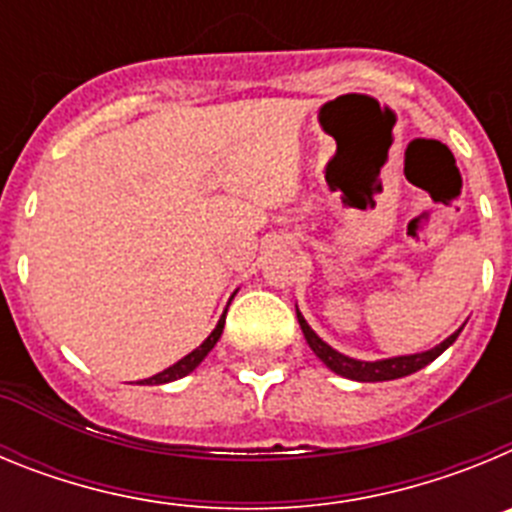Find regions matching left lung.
Returning a JSON list of instances; mask_svg holds the SVG:
<instances>
[{
    "instance_id": "left-lung-1",
    "label": "left lung",
    "mask_w": 512,
    "mask_h": 512,
    "mask_svg": "<svg viewBox=\"0 0 512 512\" xmlns=\"http://www.w3.org/2000/svg\"><path fill=\"white\" fill-rule=\"evenodd\" d=\"M297 320H300V328L305 333V341L307 346L312 348V354L318 356L325 366H328L330 372L341 374L346 379H356V382H390V379H400V377H408V374H415L418 369L431 364L433 359L446 351L451 343L459 338L461 328L456 333H451L446 341H441L438 346L428 348V351H420V354H408V356H392V359H379V361H359V359H351V356L341 354L336 351L333 346L323 341V338L315 333V330L307 325V320L302 318V312L297 310Z\"/></svg>"
}]
</instances>
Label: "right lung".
Segmentation results:
<instances>
[{
    "instance_id": "right-lung-1",
    "label": "right lung",
    "mask_w": 512,
    "mask_h": 512,
    "mask_svg": "<svg viewBox=\"0 0 512 512\" xmlns=\"http://www.w3.org/2000/svg\"><path fill=\"white\" fill-rule=\"evenodd\" d=\"M225 312H228V310H225ZM225 312H223V315H220V320H217L215 330H212L210 336H207L205 341L200 343V346L194 348L192 354H187V356H184V359H179L174 366H169V369H164V372L153 374L151 379H143V382H140V384H169V382H176V379L187 377V374H192L194 369H197V366H200L202 361H205V356L210 354L212 348H215V343L220 341V336H223Z\"/></svg>"
}]
</instances>
